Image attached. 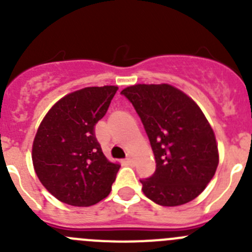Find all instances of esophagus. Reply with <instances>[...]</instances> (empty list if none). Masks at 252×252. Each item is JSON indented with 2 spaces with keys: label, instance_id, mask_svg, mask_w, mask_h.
Instances as JSON below:
<instances>
[{
  "label": "esophagus",
  "instance_id": "obj_1",
  "mask_svg": "<svg viewBox=\"0 0 252 252\" xmlns=\"http://www.w3.org/2000/svg\"><path fill=\"white\" fill-rule=\"evenodd\" d=\"M125 162H126V163H127V164H132V163H133V158H132V156L128 155L127 157H126V159H125Z\"/></svg>",
  "mask_w": 252,
  "mask_h": 252
}]
</instances>
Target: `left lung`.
<instances>
[{"mask_svg":"<svg viewBox=\"0 0 252 252\" xmlns=\"http://www.w3.org/2000/svg\"><path fill=\"white\" fill-rule=\"evenodd\" d=\"M121 94L140 116L155 155V173L140 181L145 195L162 207L193 200L219 163L214 132L202 110L168 84H138Z\"/></svg>","mask_w":252,"mask_h":252,"instance_id":"obj_1","label":"left lung"}]
</instances>
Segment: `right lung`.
Returning a JSON list of instances; mask_svg holds the SVG:
<instances>
[{"label": "right lung", "mask_w": 252, "mask_h": 252, "mask_svg": "<svg viewBox=\"0 0 252 252\" xmlns=\"http://www.w3.org/2000/svg\"><path fill=\"white\" fill-rule=\"evenodd\" d=\"M117 86H92L66 95L48 111L32 148L34 171L65 204L89 207L106 198L120 164L102 153L95 125L106 114Z\"/></svg>", "instance_id": "1"}]
</instances>
